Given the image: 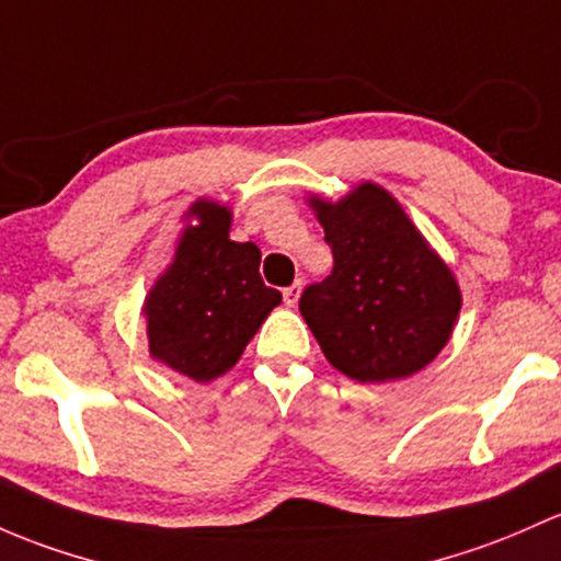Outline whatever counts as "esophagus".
Instances as JSON below:
<instances>
[{"instance_id":"obj_1","label":"esophagus","mask_w":561,"mask_h":561,"mask_svg":"<svg viewBox=\"0 0 561 561\" xmlns=\"http://www.w3.org/2000/svg\"><path fill=\"white\" fill-rule=\"evenodd\" d=\"M300 282H293L290 287H285V290H282V298H285V304L287 306H296L298 304V298H300Z\"/></svg>"}]
</instances>
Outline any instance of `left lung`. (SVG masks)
<instances>
[{"label": "left lung", "instance_id": "left-lung-1", "mask_svg": "<svg viewBox=\"0 0 561 561\" xmlns=\"http://www.w3.org/2000/svg\"><path fill=\"white\" fill-rule=\"evenodd\" d=\"M333 271L300 296L328 363L350 379L394 381L433 363L459 317V285L385 187L363 182L330 204L309 198Z\"/></svg>", "mask_w": 561, "mask_h": 561}]
</instances>
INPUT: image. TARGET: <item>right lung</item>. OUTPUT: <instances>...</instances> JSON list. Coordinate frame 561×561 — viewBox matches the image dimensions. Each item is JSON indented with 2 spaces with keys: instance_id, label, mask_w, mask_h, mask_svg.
I'll return each mask as SVG.
<instances>
[{
  "instance_id": "obj_1",
  "label": "right lung",
  "mask_w": 561,
  "mask_h": 561,
  "mask_svg": "<svg viewBox=\"0 0 561 561\" xmlns=\"http://www.w3.org/2000/svg\"><path fill=\"white\" fill-rule=\"evenodd\" d=\"M174 261L145 298L150 355L193 381L231 370L282 293L261 279V250L231 241V209L196 202Z\"/></svg>"
}]
</instances>
